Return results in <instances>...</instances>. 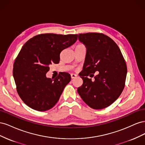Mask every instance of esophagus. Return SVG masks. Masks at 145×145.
<instances>
[{
    "instance_id": "obj_1",
    "label": "esophagus",
    "mask_w": 145,
    "mask_h": 145,
    "mask_svg": "<svg viewBox=\"0 0 145 145\" xmlns=\"http://www.w3.org/2000/svg\"><path fill=\"white\" fill-rule=\"evenodd\" d=\"M71 78H76L77 77V75L75 74H71Z\"/></svg>"
}]
</instances>
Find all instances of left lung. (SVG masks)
Segmentation results:
<instances>
[{
  "instance_id": "obj_1",
  "label": "left lung",
  "mask_w": 145,
  "mask_h": 145,
  "mask_svg": "<svg viewBox=\"0 0 145 145\" xmlns=\"http://www.w3.org/2000/svg\"><path fill=\"white\" fill-rule=\"evenodd\" d=\"M78 40L85 45L86 54L80 76L83 82L78 88V93L89 107L106 108L124 89L127 74L125 60L116 42L102 33L79 34ZM96 71L99 74L94 81L87 78Z\"/></svg>"
}]
</instances>
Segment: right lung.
Segmentation results:
<instances>
[{"label":"right lung","mask_w":145,"mask_h":145,"mask_svg":"<svg viewBox=\"0 0 145 145\" xmlns=\"http://www.w3.org/2000/svg\"><path fill=\"white\" fill-rule=\"evenodd\" d=\"M77 39V34L48 33L37 35L25 43L14 61L13 77L17 93L27 106L45 111L58 102L71 75L63 72L51 79L46 74L52 63H59L60 52Z\"/></svg>","instance_id":"1"}]
</instances>
